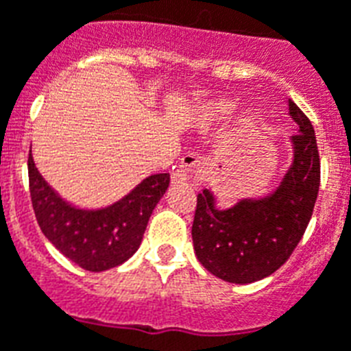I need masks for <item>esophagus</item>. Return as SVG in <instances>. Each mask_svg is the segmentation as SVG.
Segmentation results:
<instances>
[{
  "mask_svg": "<svg viewBox=\"0 0 351 351\" xmlns=\"http://www.w3.org/2000/svg\"><path fill=\"white\" fill-rule=\"evenodd\" d=\"M202 159L197 154L182 156L181 165L173 170L172 182L173 184H186V182H197L201 178Z\"/></svg>",
  "mask_w": 351,
  "mask_h": 351,
  "instance_id": "34e87169",
  "label": "esophagus"
}]
</instances>
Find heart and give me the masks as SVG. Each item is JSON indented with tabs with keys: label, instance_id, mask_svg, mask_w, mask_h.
<instances>
[{
	"label": "heart",
	"instance_id": "obj_1",
	"mask_svg": "<svg viewBox=\"0 0 351 351\" xmlns=\"http://www.w3.org/2000/svg\"><path fill=\"white\" fill-rule=\"evenodd\" d=\"M234 106L233 102L230 100H217V102H211L210 106L206 107V111L202 114V123H215L219 120H224L226 117H230L231 112H233Z\"/></svg>",
	"mask_w": 351,
	"mask_h": 351
}]
</instances>
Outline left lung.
I'll return each mask as SVG.
<instances>
[{
	"label": "left lung",
	"mask_w": 351,
	"mask_h": 351,
	"mask_svg": "<svg viewBox=\"0 0 351 351\" xmlns=\"http://www.w3.org/2000/svg\"><path fill=\"white\" fill-rule=\"evenodd\" d=\"M298 123L291 138L292 165L273 193L215 206L210 190L197 195L192 239L197 260L213 276L230 283H253L282 267L311 222L319 192L321 161L311 120L289 100Z\"/></svg>",
	"instance_id": "8db88e82"
}]
</instances>
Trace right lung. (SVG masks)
Instances as JSON below:
<instances>
[{
  "mask_svg": "<svg viewBox=\"0 0 351 351\" xmlns=\"http://www.w3.org/2000/svg\"><path fill=\"white\" fill-rule=\"evenodd\" d=\"M32 206L45 237L78 267L100 273L127 262L138 251L152 210L170 184V173H154L114 204L80 210L57 195L28 156Z\"/></svg>",
  "mask_w": 351,
  "mask_h": 351,
  "instance_id": "1",
  "label": "right lung"
}]
</instances>
